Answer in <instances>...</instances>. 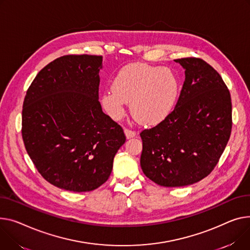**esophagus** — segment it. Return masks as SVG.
I'll return each instance as SVG.
<instances>
[{
  "label": "esophagus",
  "instance_id": "34e87169",
  "mask_svg": "<svg viewBox=\"0 0 250 250\" xmlns=\"http://www.w3.org/2000/svg\"><path fill=\"white\" fill-rule=\"evenodd\" d=\"M125 135L126 137V139H131V138H135L137 136V132L134 130H130L128 128H125Z\"/></svg>",
  "mask_w": 250,
  "mask_h": 250
}]
</instances>
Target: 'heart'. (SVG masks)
I'll use <instances>...</instances> for the list:
<instances>
[{
	"label": "heart",
	"instance_id": "obj_1",
	"mask_svg": "<svg viewBox=\"0 0 250 250\" xmlns=\"http://www.w3.org/2000/svg\"><path fill=\"white\" fill-rule=\"evenodd\" d=\"M111 87L101 98L105 112L120 121L125 113V103H129L131 114L146 125H157L167 120L180 95V80L171 68L145 63L125 66Z\"/></svg>",
	"mask_w": 250,
	"mask_h": 250
}]
</instances>
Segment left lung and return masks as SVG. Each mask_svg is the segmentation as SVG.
I'll return each mask as SVG.
<instances>
[{"label": "left lung", "mask_w": 250, "mask_h": 250, "mask_svg": "<svg viewBox=\"0 0 250 250\" xmlns=\"http://www.w3.org/2000/svg\"><path fill=\"white\" fill-rule=\"evenodd\" d=\"M185 69L178 103L167 120L141 132L144 174L164 187L192 185L217 165L232 127L230 92L199 58L176 59Z\"/></svg>", "instance_id": "left-lung-1"}]
</instances>
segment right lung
Here are the masks:
<instances>
[{
	"label": "right lung",
	"instance_id": "add662e5",
	"mask_svg": "<svg viewBox=\"0 0 250 250\" xmlns=\"http://www.w3.org/2000/svg\"><path fill=\"white\" fill-rule=\"evenodd\" d=\"M103 56L66 55L37 74L22 111L26 151L41 176L60 189L92 191L105 183L125 142L98 102Z\"/></svg>",
	"mask_w": 250,
	"mask_h": 250
}]
</instances>
